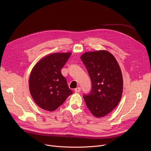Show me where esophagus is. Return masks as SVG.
I'll return each mask as SVG.
<instances>
[{
	"mask_svg": "<svg viewBox=\"0 0 151 151\" xmlns=\"http://www.w3.org/2000/svg\"><path fill=\"white\" fill-rule=\"evenodd\" d=\"M81 88L80 87H78V88H75V93H79L80 92V91H81Z\"/></svg>",
	"mask_w": 151,
	"mask_h": 151,
	"instance_id": "esophagus-1",
	"label": "esophagus"
}]
</instances>
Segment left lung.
I'll list each match as a JSON object with an SVG mask.
<instances>
[{"instance_id":"obj_1","label":"left lung","mask_w":151,"mask_h":151,"mask_svg":"<svg viewBox=\"0 0 151 151\" xmlns=\"http://www.w3.org/2000/svg\"><path fill=\"white\" fill-rule=\"evenodd\" d=\"M81 59L91 81V90L83 97L91 113L103 117L118 104L122 96L123 79L114 56L106 51L85 52Z\"/></svg>"}]
</instances>
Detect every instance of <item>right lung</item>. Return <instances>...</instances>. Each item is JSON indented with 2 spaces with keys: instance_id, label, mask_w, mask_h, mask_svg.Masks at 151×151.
Wrapping results in <instances>:
<instances>
[{
  "instance_id": "1",
  "label": "right lung",
  "mask_w": 151,
  "mask_h": 151,
  "mask_svg": "<svg viewBox=\"0 0 151 151\" xmlns=\"http://www.w3.org/2000/svg\"><path fill=\"white\" fill-rule=\"evenodd\" d=\"M71 53H54L42 58L33 68L29 78L30 92L40 108L56 110L72 94L61 72Z\"/></svg>"
}]
</instances>
